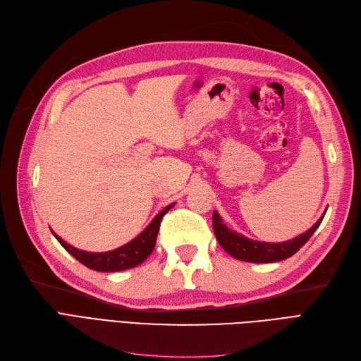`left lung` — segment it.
<instances>
[{
	"mask_svg": "<svg viewBox=\"0 0 361 361\" xmlns=\"http://www.w3.org/2000/svg\"><path fill=\"white\" fill-rule=\"evenodd\" d=\"M324 215L309 228L307 232H304L302 235L289 239V241L285 243L253 241V239H250L241 233L231 231V228L223 223L221 216L218 215L216 211H214L212 214V227L218 244H220L224 248V251H227L232 257L243 262H253V264H269V262L285 260L297 253V251L309 241L316 228L319 227V224L324 220Z\"/></svg>",
	"mask_w": 361,
	"mask_h": 361,
	"instance_id": "obj_1",
	"label": "left lung"
}]
</instances>
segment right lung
Segmentation results:
<instances>
[{"label":"right lung","mask_w":361,"mask_h":361,"mask_svg":"<svg viewBox=\"0 0 361 361\" xmlns=\"http://www.w3.org/2000/svg\"><path fill=\"white\" fill-rule=\"evenodd\" d=\"M174 203L169 204L152 220V223L141 232L137 238H134L133 241H129L128 244L118 247L111 251H105V253H90V251H84L78 250L72 245H69L66 241H63L60 236L54 233V236L57 238V241L63 245V248L71 253L76 260H80L82 265L87 268L99 271V272H116V271H123L134 268L150 256L152 251L155 248L157 244V236L159 231V224L162 216L166 215Z\"/></svg>","instance_id":"obj_1"}]
</instances>
